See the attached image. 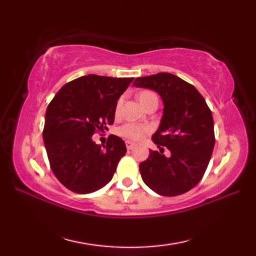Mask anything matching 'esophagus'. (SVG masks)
Here are the masks:
<instances>
[{
	"label": "esophagus",
	"mask_w": 256,
	"mask_h": 256,
	"mask_svg": "<svg viewBox=\"0 0 256 256\" xmlns=\"http://www.w3.org/2000/svg\"><path fill=\"white\" fill-rule=\"evenodd\" d=\"M134 146H135V143L131 142V140H126V148H128V150L133 148Z\"/></svg>",
	"instance_id": "1"
}]
</instances>
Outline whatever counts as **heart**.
Listing matches in <instances>:
<instances>
[{"label":"heart","mask_w":256,"mask_h":256,"mask_svg":"<svg viewBox=\"0 0 256 256\" xmlns=\"http://www.w3.org/2000/svg\"><path fill=\"white\" fill-rule=\"evenodd\" d=\"M138 101L140 104L143 106L150 101H157V96L154 94V92L148 91V90H144L142 92H140L138 96ZM120 106H121V100H118L116 106V112L118 113L120 110ZM148 128L142 126V125H138V124H125L123 126L118 130V134L123 138H126L128 140H140L143 136L145 132H148Z\"/></svg>","instance_id":"obj_1"}]
</instances>
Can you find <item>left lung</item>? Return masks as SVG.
<instances>
[{
  "mask_svg": "<svg viewBox=\"0 0 256 256\" xmlns=\"http://www.w3.org/2000/svg\"><path fill=\"white\" fill-rule=\"evenodd\" d=\"M133 86L157 92L164 104L160 126L152 136L160 152L150 150L148 158L140 164L143 182L166 197L189 192L202 178L214 148L209 106L194 86L168 72L136 78ZM162 146L170 156L162 154Z\"/></svg>",
  "mask_w": 256,
  "mask_h": 256,
  "instance_id": "8db88e82",
  "label": "left lung"
}]
</instances>
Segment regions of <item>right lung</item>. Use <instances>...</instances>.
Segmentation results:
<instances>
[{
    "label": "right lung",
    "instance_id": "obj_1",
    "mask_svg": "<svg viewBox=\"0 0 256 256\" xmlns=\"http://www.w3.org/2000/svg\"><path fill=\"white\" fill-rule=\"evenodd\" d=\"M132 81L82 76L64 84L47 106L42 138L48 160L58 180L72 192L84 194L104 187L126 153L116 135H110L103 148L92 135L114 123L118 100Z\"/></svg>",
    "mask_w": 256,
    "mask_h": 256
}]
</instances>
